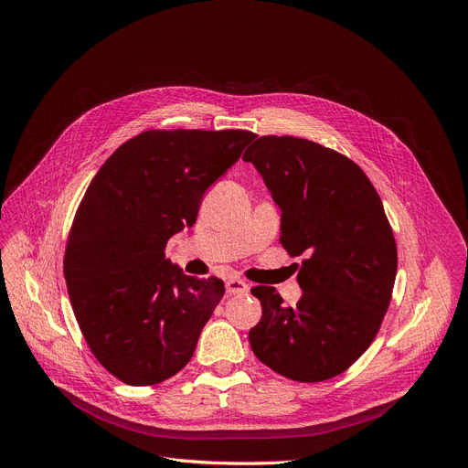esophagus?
Wrapping results in <instances>:
<instances>
[{
	"mask_svg": "<svg viewBox=\"0 0 468 468\" xmlns=\"http://www.w3.org/2000/svg\"><path fill=\"white\" fill-rule=\"evenodd\" d=\"M226 290H228L229 296H239V293L249 292V284L244 282L242 279H229V281H226Z\"/></svg>",
	"mask_w": 468,
	"mask_h": 468,
	"instance_id": "esophagus-1",
	"label": "esophagus"
}]
</instances>
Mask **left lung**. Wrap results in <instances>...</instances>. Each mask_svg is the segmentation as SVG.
Listing matches in <instances>:
<instances>
[{
  "label": "left lung",
  "instance_id": "1",
  "mask_svg": "<svg viewBox=\"0 0 468 468\" xmlns=\"http://www.w3.org/2000/svg\"><path fill=\"white\" fill-rule=\"evenodd\" d=\"M242 159L282 210L281 244L305 256L293 307L273 286L252 288L250 347L288 379H332L372 346L390 303L399 256L383 203L356 163L305 138L261 136Z\"/></svg>",
  "mask_w": 468,
  "mask_h": 468
}]
</instances>
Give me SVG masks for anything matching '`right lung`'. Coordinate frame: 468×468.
Returning <instances> with one entry per match:
<instances>
[{
    "instance_id": "1",
    "label": "right lung",
    "mask_w": 468,
    "mask_h": 468,
    "mask_svg": "<svg viewBox=\"0 0 468 468\" xmlns=\"http://www.w3.org/2000/svg\"><path fill=\"white\" fill-rule=\"evenodd\" d=\"M256 138L249 131H145L110 155L89 184L64 254L69 302L106 370L133 387L161 383L191 360L224 296L165 258L191 228L205 191Z\"/></svg>"
}]
</instances>
